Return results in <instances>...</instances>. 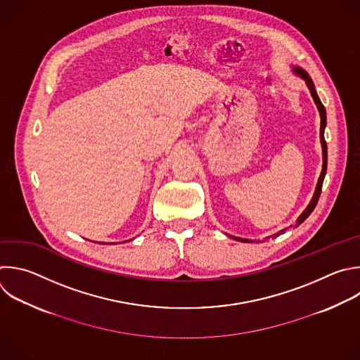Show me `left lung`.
<instances>
[{
  "label": "left lung",
  "instance_id": "left-lung-1",
  "mask_svg": "<svg viewBox=\"0 0 360 360\" xmlns=\"http://www.w3.org/2000/svg\"><path fill=\"white\" fill-rule=\"evenodd\" d=\"M295 72H297L298 75H301V77L307 82V84H308V87H309V90H311V94H312V97H314V101H315V104H316V107H318V110H319V114H321V144H322L323 165H322V172H321L319 181H318V185H316V191H315V193H314V198H312L311 203L308 205V207L304 210V213L297 219V223L294 224V227L300 226V224H301V223H302V221H304V220H305V219L312 213V210L315 209V206H316V203H318V200H319V196H321L323 178H325V174H326V162H328L326 141H325V139H323V130H325V126H326V111H325V107H323V104L321 103V100H319V97H318V94H316V90H315V87H314V83H312L311 77L308 76V73H307V72H304L302 69H295ZM287 229H288V227H287ZM287 229H284V230H287ZM284 230H281V231H278L277 234H274V236H273V238H274V237H277V236H280L281 233H284ZM233 238H234V240H238V242L249 243L248 238H240V237H233Z\"/></svg>",
  "mask_w": 360,
  "mask_h": 360
}]
</instances>
